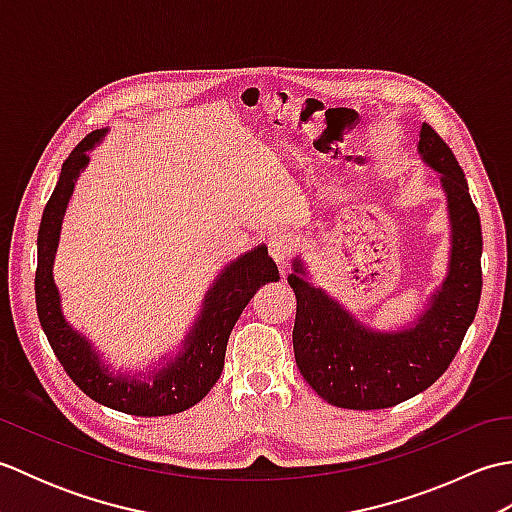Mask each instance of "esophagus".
I'll return each mask as SVG.
<instances>
[{
  "instance_id": "34e87169",
  "label": "esophagus",
  "mask_w": 512,
  "mask_h": 512,
  "mask_svg": "<svg viewBox=\"0 0 512 512\" xmlns=\"http://www.w3.org/2000/svg\"><path fill=\"white\" fill-rule=\"evenodd\" d=\"M290 250H292L290 237H286V235H273V237L268 239V253L277 262L279 270H286Z\"/></svg>"
}]
</instances>
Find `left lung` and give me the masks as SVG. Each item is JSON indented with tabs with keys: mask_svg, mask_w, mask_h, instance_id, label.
<instances>
[{
	"mask_svg": "<svg viewBox=\"0 0 512 512\" xmlns=\"http://www.w3.org/2000/svg\"><path fill=\"white\" fill-rule=\"evenodd\" d=\"M418 154L447 195L451 248L447 277L416 321L391 332L369 328L312 284L301 257L292 259L295 361L306 383L334 407L387 409L420 394L447 372L475 319L482 295L480 215L453 151L427 123Z\"/></svg>",
	"mask_w": 512,
	"mask_h": 512,
	"instance_id": "obj_1",
	"label": "left lung"
}]
</instances>
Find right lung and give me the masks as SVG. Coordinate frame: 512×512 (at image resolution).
<instances>
[{"instance_id":"1","label":"right lung","mask_w":512,"mask_h":512,"mask_svg":"<svg viewBox=\"0 0 512 512\" xmlns=\"http://www.w3.org/2000/svg\"><path fill=\"white\" fill-rule=\"evenodd\" d=\"M105 134L107 129H96L72 149L43 209L37 237V314L59 363L85 396L132 416H171L198 405L209 394L224 369L226 343L239 314L259 288L279 281V270L268 257V246H255L233 259L215 277L213 286L206 290L200 314L176 354L160 356L156 365L136 374L114 372L105 365L92 341L65 321L59 288L52 277L63 215L72 198L74 182L88 167V151L99 145Z\"/></svg>"}]
</instances>
